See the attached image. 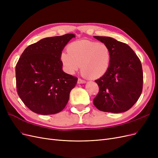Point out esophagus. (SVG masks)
I'll list each match as a JSON object with an SVG mask.
<instances>
[{
  "instance_id": "esophagus-1",
  "label": "esophagus",
  "mask_w": 158,
  "mask_h": 158,
  "mask_svg": "<svg viewBox=\"0 0 158 158\" xmlns=\"http://www.w3.org/2000/svg\"><path fill=\"white\" fill-rule=\"evenodd\" d=\"M85 81L84 80H82L80 78L78 79V84H85Z\"/></svg>"
}]
</instances>
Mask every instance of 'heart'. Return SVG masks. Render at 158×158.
<instances>
[{"label": "heart", "mask_w": 158, "mask_h": 158, "mask_svg": "<svg viewBox=\"0 0 158 158\" xmlns=\"http://www.w3.org/2000/svg\"><path fill=\"white\" fill-rule=\"evenodd\" d=\"M68 52L60 55L61 63L69 73L77 71L89 79H98L106 74L111 62V51L107 45L89 40L76 41L67 47Z\"/></svg>", "instance_id": "obj_1"}]
</instances>
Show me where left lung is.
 I'll list each match as a JSON object with an SVG mask.
<instances>
[{"mask_svg": "<svg viewBox=\"0 0 158 158\" xmlns=\"http://www.w3.org/2000/svg\"><path fill=\"white\" fill-rule=\"evenodd\" d=\"M94 38L108 45L111 51V62L107 73L95 80L99 89L93 103L102 111H127L138 101L142 92L141 62L125 43L109 37Z\"/></svg>", "mask_w": 158, "mask_h": 158, "instance_id": "8db88e82", "label": "left lung"}]
</instances>
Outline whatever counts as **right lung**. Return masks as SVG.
<instances>
[{"label": "right lung", "mask_w": 158, "mask_h": 158, "mask_svg": "<svg viewBox=\"0 0 158 158\" xmlns=\"http://www.w3.org/2000/svg\"><path fill=\"white\" fill-rule=\"evenodd\" d=\"M73 33L46 37L28 46L16 66L17 92L31 111L52 114L63 111L78 78L64 73L60 55Z\"/></svg>", "instance_id": "1"}]
</instances>
